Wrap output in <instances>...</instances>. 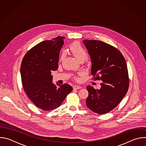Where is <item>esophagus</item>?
Masks as SVG:
<instances>
[{
    "instance_id": "1",
    "label": "esophagus",
    "mask_w": 146,
    "mask_h": 146,
    "mask_svg": "<svg viewBox=\"0 0 146 146\" xmlns=\"http://www.w3.org/2000/svg\"><path fill=\"white\" fill-rule=\"evenodd\" d=\"M81 88V87H80V86H74V87H73V88L74 89V90H79V89H80Z\"/></svg>"
}]
</instances>
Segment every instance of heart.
I'll use <instances>...</instances> for the list:
<instances>
[{
  "label": "heart",
  "mask_w": 146,
  "mask_h": 146,
  "mask_svg": "<svg viewBox=\"0 0 146 146\" xmlns=\"http://www.w3.org/2000/svg\"><path fill=\"white\" fill-rule=\"evenodd\" d=\"M70 50L72 54L75 56V57L80 61L84 62L87 59L88 57V53L87 51L83 48L78 42H74L70 46ZM65 56V52H62L59 60L61 61L64 59Z\"/></svg>",
  "instance_id": "obj_1"
}]
</instances>
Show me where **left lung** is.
I'll use <instances>...</instances> for the list:
<instances>
[{"mask_svg": "<svg viewBox=\"0 0 146 146\" xmlns=\"http://www.w3.org/2000/svg\"><path fill=\"white\" fill-rule=\"evenodd\" d=\"M90 55L91 74L95 80H101L100 90L87 87V106L92 111L105 114L113 110L127 93L128 72L125 59L115 47L103 41H83Z\"/></svg>", "mask_w": 146, "mask_h": 146, "instance_id": "obj_1", "label": "left lung"}]
</instances>
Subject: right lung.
Masks as SVG:
<instances>
[{"label":"right lung","instance_id":"add662e5","mask_svg":"<svg viewBox=\"0 0 146 146\" xmlns=\"http://www.w3.org/2000/svg\"><path fill=\"white\" fill-rule=\"evenodd\" d=\"M65 37L37 44L24 56L21 65V76L24 90L28 98L39 109L50 111L60 106L73 90L68 84L55 85L51 72L58 68L60 50Z\"/></svg>","mask_w":146,"mask_h":146}]
</instances>
